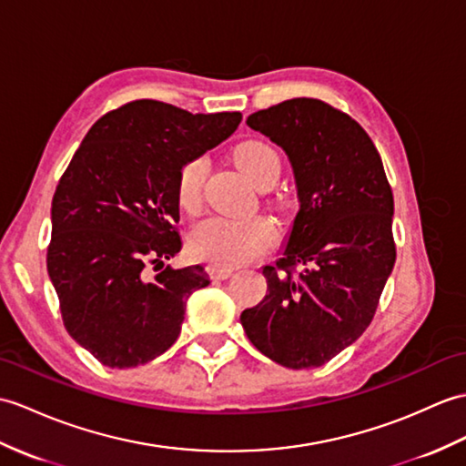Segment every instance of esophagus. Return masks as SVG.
I'll return each mask as SVG.
<instances>
[{
    "label": "esophagus",
    "instance_id": "34e87169",
    "mask_svg": "<svg viewBox=\"0 0 466 466\" xmlns=\"http://www.w3.org/2000/svg\"><path fill=\"white\" fill-rule=\"evenodd\" d=\"M234 274V268H226V266H218V264H212L208 266V276L212 279H226Z\"/></svg>",
    "mask_w": 466,
    "mask_h": 466
}]
</instances>
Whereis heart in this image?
I'll list each match as a JSON object with an SVG mask.
<instances>
[{
    "instance_id": "b5f03b06",
    "label": "heart",
    "mask_w": 466,
    "mask_h": 466,
    "mask_svg": "<svg viewBox=\"0 0 466 466\" xmlns=\"http://www.w3.org/2000/svg\"><path fill=\"white\" fill-rule=\"evenodd\" d=\"M234 160L244 175L258 188L272 187L282 172V158L278 150L266 140H246L234 150ZM208 172L207 158H192L180 168L177 197L187 210H198L202 200L204 178ZM276 242L274 226L258 216L250 218H226L210 216L198 222L190 232V252L194 258L218 266H238L262 256Z\"/></svg>"
}]
</instances>
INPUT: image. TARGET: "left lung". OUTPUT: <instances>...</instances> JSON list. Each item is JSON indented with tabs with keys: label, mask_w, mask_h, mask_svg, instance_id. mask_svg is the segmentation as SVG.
I'll use <instances>...</instances> for the list:
<instances>
[{
	"label": "left lung",
	"mask_w": 466,
	"mask_h": 466,
	"mask_svg": "<svg viewBox=\"0 0 466 466\" xmlns=\"http://www.w3.org/2000/svg\"><path fill=\"white\" fill-rule=\"evenodd\" d=\"M282 147L299 210L268 291L242 311L248 339L269 360L308 370L370 328L395 266L393 192L380 153L360 123L319 99H289L248 116Z\"/></svg>",
	"instance_id": "obj_1"
}]
</instances>
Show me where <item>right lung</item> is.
I'll return each instance as SVG.
<instances>
[{"label":"right lung","mask_w":466,"mask_h":466,"mask_svg":"<svg viewBox=\"0 0 466 466\" xmlns=\"http://www.w3.org/2000/svg\"><path fill=\"white\" fill-rule=\"evenodd\" d=\"M240 121V113L127 103L89 128L63 172L51 202L47 272L65 329L103 365L127 370L165 353L187 299L210 284L202 266L167 264L182 248L177 184L188 160Z\"/></svg>","instance_id":"obj_1"}]
</instances>
